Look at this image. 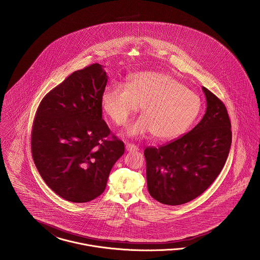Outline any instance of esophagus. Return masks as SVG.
Segmentation results:
<instances>
[{"instance_id": "esophagus-1", "label": "esophagus", "mask_w": 260, "mask_h": 260, "mask_svg": "<svg viewBox=\"0 0 260 260\" xmlns=\"http://www.w3.org/2000/svg\"><path fill=\"white\" fill-rule=\"evenodd\" d=\"M125 148H126L127 151H137V150H139V148L134 144H126Z\"/></svg>"}]
</instances>
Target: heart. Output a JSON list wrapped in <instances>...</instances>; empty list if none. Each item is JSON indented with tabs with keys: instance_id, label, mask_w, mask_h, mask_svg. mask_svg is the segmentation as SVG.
I'll use <instances>...</instances> for the list:
<instances>
[{
	"instance_id": "b5f03b06",
	"label": "heart",
	"mask_w": 260,
	"mask_h": 260,
	"mask_svg": "<svg viewBox=\"0 0 260 260\" xmlns=\"http://www.w3.org/2000/svg\"><path fill=\"white\" fill-rule=\"evenodd\" d=\"M142 106L144 115L129 124L127 136L152 133L169 141L184 134L200 114L202 102L194 92L170 75L147 71L133 75L127 87L108 86L102 95V107L110 120L122 125Z\"/></svg>"
}]
</instances>
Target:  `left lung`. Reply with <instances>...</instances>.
<instances>
[{
  "mask_svg": "<svg viewBox=\"0 0 260 260\" xmlns=\"http://www.w3.org/2000/svg\"><path fill=\"white\" fill-rule=\"evenodd\" d=\"M206 110L186 135L159 148H147V183L150 196L179 205L201 196L214 182L228 157L232 131L225 105L203 87Z\"/></svg>",
  "mask_w": 260,
  "mask_h": 260,
  "instance_id": "8db88e82",
  "label": "left lung"
}]
</instances>
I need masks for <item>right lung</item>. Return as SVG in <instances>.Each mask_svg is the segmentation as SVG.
I'll return each mask as SVG.
<instances>
[{
  "label": "right lung",
  "mask_w": 260,
  "mask_h": 260,
  "mask_svg": "<svg viewBox=\"0 0 260 260\" xmlns=\"http://www.w3.org/2000/svg\"><path fill=\"white\" fill-rule=\"evenodd\" d=\"M108 75L99 63L74 71L39 105L31 150L45 183L62 199L87 203L102 194L124 144L102 118Z\"/></svg>",
  "instance_id": "right-lung-1"
}]
</instances>
